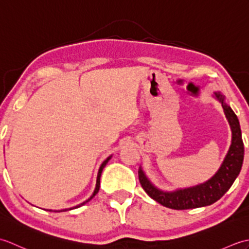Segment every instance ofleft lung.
<instances>
[{
    "label": "left lung",
    "instance_id": "obj_1",
    "mask_svg": "<svg viewBox=\"0 0 249 249\" xmlns=\"http://www.w3.org/2000/svg\"><path fill=\"white\" fill-rule=\"evenodd\" d=\"M215 96L221 103L226 118L230 124L232 141L223 163L213 178L197 186L178 189L174 192H162L150 182L141 167L139 168L138 177L142 188L152 199L166 208L188 210L213 204L228 192L241 171L243 160H244V143H243L239 120L230 106L225 103L224 95L218 92L215 93Z\"/></svg>",
    "mask_w": 249,
    "mask_h": 249
}]
</instances>
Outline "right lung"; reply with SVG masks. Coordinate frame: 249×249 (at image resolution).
<instances>
[{"label": "right lung", "instance_id": "1", "mask_svg": "<svg viewBox=\"0 0 249 249\" xmlns=\"http://www.w3.org/2000/svg\"><path fill=\"white\" fill-rule=\"evenodd\" d=\"M111 158V156H109L107 160H106L103 163H102V166H100V168H99V170H98V174H97V179H96V187H95V190H94V193H93V195L91 196V197H89L87 201H84L83 203H81V204H79V205H77V206H73V208H71V209H65V210H61V211H59V212H62V211H68V210H72V209H77V208H80L81 205H83V204H86L87 202H89V200H91L95 195H96L97 193H98V190H99V186H100V176H102V172H103V169L105 168V166L107 165V162L109 161V160ZM49 211H51V210H49ZM55 212H57V211H55Z\"/></svg>", "mask_w": 249, "mask_h": 249}]
</instances>
